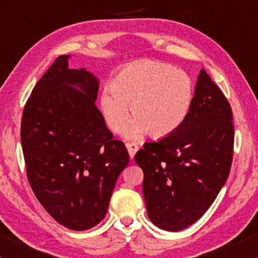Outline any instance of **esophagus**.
I'll list each match as a JSON object with an SVG mask.
<instances>
[{"instance_id": "34e87169", "label": "esophagus", "mask_w": 258, "mask_h": 258, "mask_svg": "<svg viewBox=\"0 0 258 258\" xmlns=\"http://www.w3.org/2000/svg\"><path fill=\"white\" fill-rule=\"evenodd\" d=\"M126 147H127V151H128V154H130V158L135 157V154L137 153V151L139 150V146L137 145L135 143H127L126 144Z\"/></svg>"}]
</instances>
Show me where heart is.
Listing matches in <instances>:
<instances>
[{"instance_id":"obj_1","label":"heart","mask_w":258,"mask_h":258,"mask_svg":"<svg viewBox=\"0 0 258 258\" xmlns=\"http://www.w3.org/2000/svg\"><path fill=\"white\" fill-rule=\"evenodd\" d=\"M192 84L187 74L156 61H140L120 70L112 85L101 93L100 105L106 122L120 132L130 116H136L125 131L127 139L144 135L170 136L186 118L192 102Z\"/></svg>"}]
</instances>
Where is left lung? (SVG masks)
Returning a JSON list of instances; mask_svg holds the SVG:
<instances>
[{"instance_id": "1", "label": "left lung", "mask_w": 258, "mask_h": 258, "mask_svg": "<svg viewBox=\"0 0 258 258\" xmlns=\"http://www.w3.org/2000/svg\"><path fill=\"white\" fill-rule=\"evenodd\" d=\"M233 139L231 106L202 70L183 123L136 153L144 172L147 215L154 225L179 231L208 211L229 177Z\"/></svg>"}]
</instances>
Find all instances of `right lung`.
Returning <instances> with one entry per match:
<instances>
[{
    "mask_svg": "<svg viewBox=\"0 0 258 258\" xmlns=\"http://www.w3.org/2000/svg\"><path fill=\"white\" fill-rule=\"evenodd\" d=\"M70 57L60 55L34 87L23 108L21 143L41 205L61 225L84 231L104 219L130 157L95 106L97 78L70 70Z\"/></svg>",
    "mask_w": 258,
    "mask_h": 258,
    "instance_id": "right-lung-1",
    "label": "right lung"
}]
</instances>
